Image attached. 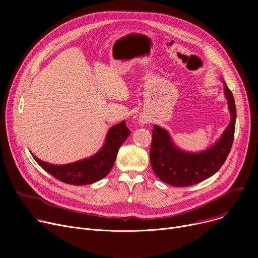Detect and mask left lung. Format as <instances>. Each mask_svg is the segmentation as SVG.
<instances>
[{"label": "left lung", "instance_id": "obj_1", "mask_svg": "<svg viewBox=\"0 0 258 258\" xmlns=\"http://www.w3.org/2000/svg\"><path fill=\"white\" fill-rule=\"evenodd\" d=\"M224 86L231 121L222 138L205 152H182L171 143L165 130L154 126L150 158L153 170L161 181L178 187L195 185L211 177L225 163L234 139L236 107L232 92L225 83Z\"/></svg>", "mask_w": 258, "mask_h": 258}]
</instances>
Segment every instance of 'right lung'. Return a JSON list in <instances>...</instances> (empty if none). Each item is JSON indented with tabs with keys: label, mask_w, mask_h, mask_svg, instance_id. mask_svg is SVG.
<instances>
[{
	"label": "right lung",
	"mask_w": 258,
	"mask_h": 258,
	"mask_svg": "<svg viewBox=\"0 0 258 258\" xmlns=\"http://www.w3.org/2000/svg\"><path fill=\"white\" fill-rule=\"evenodd\" d=\"M125 121L113 126L107 133L101 150L91 158L67 165H53L33 156L37 164L55 179L71 185H88L97 182L110 172L114 165L119 147L130 136Z\"/></svg>",
	"instance_id": "obj_1"
}]
</instances>
